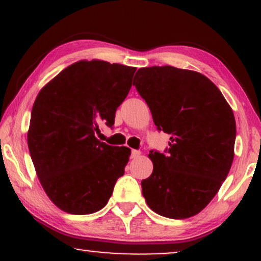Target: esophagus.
I'll return each mask as SVG.
<instances>
[{"label":"esophagus","mask_w":261,"mask_h":261,"mask_svg":"<svg viewBox=\"0 0 261 261\" xmlns=\"http://www.w3.org/2000/svg\"><path fill=\"white\" fill-rule=\"evenodd\" d=\"M140 154H141V152L140 151H137V149H133V151H131V158H137V157H140Z\"/></svg>","instance_id":"esophagus-1"}]
</instances>
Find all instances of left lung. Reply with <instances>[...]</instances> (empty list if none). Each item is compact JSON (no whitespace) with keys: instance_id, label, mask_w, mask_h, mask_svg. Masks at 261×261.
Listing matches in <instances>:
<instances>
[{"instance_id":"left-lung-1","label":"left lung","mask_w":261,"mask_h":261,"mask_svg":"<svg viewBox=\"0 0 261 261\" xmlns=\"http://www.w3.org/2000/svg\"><path fill=\"white\" fill-rule=\"evenodd\" d=\"M134 86L158 130L170 135L164 153L149 152L153 172L141 181L142 195L161 216H195L214 199L232 166V109L220 89L195 71L173 66L140 68Z\"/></svg>"}]
</instances>
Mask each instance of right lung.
I'll return each instance as SVG.
<instances>
[{
	"label": "right lung",
	"instance_id": "1",
	"mask_svg": "<svg viewBox=\"0 0 261 261\" xmlns=\"http://www.w3.org/2000/svg\"><path fill=\"white\" fill-rule=\"evenodd\" d=\"M136 67L100 60L74 62L39 92L32 109L28 147L49 199L62 211H99L124 175L130 148L95 137L112 127Z\"/></svg>",
	"mask_w": 261,
	"mask_h": 261
}]
</instances>
